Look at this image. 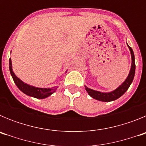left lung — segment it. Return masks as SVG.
<instances>
[{
	"label": "left lung",
	"instance_id": "8db88e82",
	"mask_svg": "<svg viewBox=\"0 0 146 146\" xmlns=\"http://www.w3.org/2000/svg\"><path fill=\"white\" fill-rule=\"evenodd\" d=\"M129 49L130 50V52H131V69H130L129 73V75L127 76L126 79L125 80L124 82L121 85V86H118L116 89H115L114 91H111V92L108 93H104V92H100V91H95V90H93V89L89 88L87 86H85L86 88V91L88 92V94L90 95L92 98L96 99V100H99V101L101 102H112L116 100L117 99L121 97L125 92H126L128 88H129L130 85L134 79V77H135V55H134V52L132 49L129 46Z\"/></svg>",
	"mask_w": 146,
	"mask_h": 146
}]
</instances>
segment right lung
I'll list each match as a JSON object with an SVG mask.
<instances>
[{
    "instance_id": "1",
    "label": "right lung",
    "mask_w": 146,
    "mask_h": 146,
    "mask_svg": "<svg viewBox=\"0 0 146 146\" xmlns=\"http://www.w3.org/2000/svg\"><path fill=\"white\" fill-rule=\"evenodd\" d=\"M9 70L11 75L12 77L14 82L20 89L22 92L31 97L36 98V99H45L50 96L51 94L56 91L58 87L53 88H38L33 86H30L23 81H22L20 78H18L13 72L12 64H11V58L9 59Z\"/></svg>"
}]
</instances>
